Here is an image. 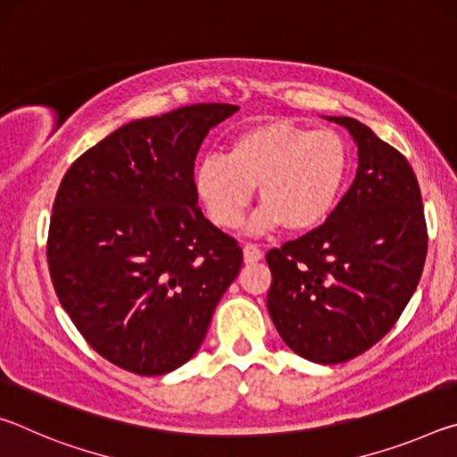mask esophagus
Returning <instances> with one entry per match:
<instances>
[{
	"mask_svg": "<svg viewBox=\"0 0 457 457\" xmlns=\"http://www.w3.org/2000/svg\"><path fill=\"white\" fill-rule=\"evenodd\" d=\"M262 258H264V252H262L258 245H253V244L244 245V262H245V264H256V262H260Z\"/></svg>",
	"mask_w": 457,
	"mask_h": 457,
	"instance_id": "obj_1",
	"label": "esophagus"
}]
</instances>
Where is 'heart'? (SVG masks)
Wrapping results in <instances>:
<instances>
[{
	"label": "heart",
	"instance_id": "1",
	"mask_svg": "<svg viewBox=\"0 0 457 457\" xmlns=\"http://www.w3.org/2000/svg\"><path fill=\"white\" fill-rule=\"evenodd\" d=\"M351 171L349 145L337 130H311L286 119L252 125L195 171V193L215 226L234 229L258 187L252 231L284 226L311 231L335 212Z\"/></svg>",
	"mask_w": 457,
	"mask_h": 457
}]
</instances>
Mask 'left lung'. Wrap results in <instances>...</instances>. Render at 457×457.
<instances>
[{
  "mask_svg": "<svg viewBox=\"0 0 457 457\" xmlns=\"http://www.w3.org/2000/svg\"><path fill=\"white\" fill-rule=\"evenodd\" d=\"M357 145L354 181L320 228L266 253L268 312L290 349L337 365L378 343L420 284L428 231L413 169L351 117H327Z\"/></svg>",
  "mask_w": 457,
  "mask_h": 457,
  "instance_id": "obj_1",
  "label": "left lung"
}]
</instances>
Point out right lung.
Segmentation results:
<instances>
[{
	"label": "right lung",
	"mask_w": 457,
	"mask_h": 457,
	"mask_svg": "<svg viewBox=\"0 0 457 457\" xmlns=\"http://www.w3.org/2000/svg\"><path fill=\"white\" fill-rule=\"evenodd\" d=\"M236 104H191L122 125L79 157L52 207L54 290L100 357L153 377L204 343L242 247L197 207L193 167Z\"/></svg>",
	"instance_id": "obj_1"
}]
</instances>
